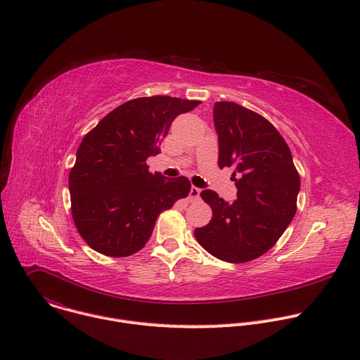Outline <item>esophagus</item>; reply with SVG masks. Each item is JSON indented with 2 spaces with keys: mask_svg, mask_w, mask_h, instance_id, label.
Returning a JSON list of instances; mask_svg holds the SVG:
<instances>
[{
  "mask_svg": "<svg viewBox=\"0 0 360 360\" xmlns=\"http://www.w3.org/2000/svg\"><path fill=\"white\" fill-rule=\"evenodd\" d=\"M199 193H200V189L196 188V186H192L191 191H189V200H191V202L198 200V199H199Z\"/></svg>",
  "mask_w": 360,
  "mask_h": 360,
  "instance_id": "obj_1",
  "label": "esophagus"
}]
</instances>
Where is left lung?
<instances>
[{"label":"left lung","mask_w":360,"mask_h":360,"mask_svg":"<svg viewBox=\"0 0 360 360\" xmlns=\"http://www.w3.org/2000/svg\"><path fill=\"white\" fill-rule=\"evenodd\" d=\"M214 122L218 167L233 168L238 193L235 202H225L211 189L202 191L212 219L193 233L215 258L243 264L268 252L292 222L300 176L286 141L258 112L221 101L214 105Z\"/></svg>","instance_id":"obj_1"}]
</instances>
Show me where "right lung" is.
Returning a JSON list of instances; mask_svg holds the SVG:
<instances>
[{
    "mask_svg": "<svg viewBox=\"0 0 360 360\" xmlns=\"http://www.w3.org/2000/svg\"><path fill=\"white\" fill-rule=\"evenodd\" d=\"M199 104L167 95L129 99L84 136L68 184L72 219L88 246L111 258L131 256L158 215L188 196V178L152 174L146 158L161 152L172 121Z\"/></svg>",
    "mask_w": 360,
    "mask_h": 360,
    "instance_id": "right-lung-1",
    "label": "right lung"
}]
</instances>
